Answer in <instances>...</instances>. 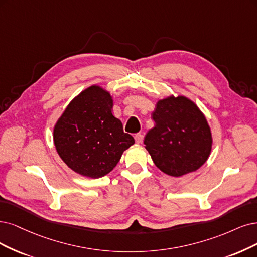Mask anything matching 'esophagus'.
<instances>
[{"instance_id": "obj_1", "label": "esophagus", "mask_w": 257, "mask_h": 257, "mask_svg": "<svg viewBox=\"0 0 257 257\" xmlns=\"http://www.w3.org/2000/svg\"><path fill=\"white\" fill-rule=\"evenodd\" d=\"M135 140H136L137 144H140V143H142V141H143V136H142L141 134H137V135H135Z\"/></svg>"}]
</instances>
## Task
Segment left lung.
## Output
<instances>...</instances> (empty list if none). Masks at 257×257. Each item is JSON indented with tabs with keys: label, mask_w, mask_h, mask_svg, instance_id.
I'll list each match as a JSON object with an SVG mask.
<instances>
[{
	"label": "left lung",
	"mask_w": 257,
	"mask_h": 257,
	"mask_svg": "<svg viewBox=\"0 0 257 257\" xmlns=\"http://www.w3.org/2000/svg\"><path fill=\"white\" fill-rule=\"evenodd\" d=\"M153 118L156 126L147 132L144 145L161 172L178 178L206 162L213 147L212 130L191 98L172 94L159 99Z\"/></svg>",
	"instance_id": "left-lung-1"
}]
</instances>
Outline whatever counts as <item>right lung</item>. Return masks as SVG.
Listing matches in <instances>:
<instances>
[{"label":"right lung","instance_id":"add662e5","mask_svg":"<svg viewBox=\"0 0 257 257\" xmlns=\"http://www.w3.org/2000/svg\"><path fill=\"white\" fill-rule=\"evenodd\" d=\"M112 108L110 92L92 84L76 95L57 119L53 129L56 151L76 174L91 179L106 176L135 144Z\"/></svg>","mask_w":257,"mask_h":257}]
</instances>
